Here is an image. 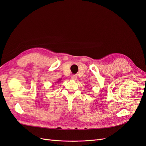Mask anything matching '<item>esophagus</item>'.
<instances>
[{
  "mask_svg": "<svg viewBox=\"0 0 146 146\" xmlns=\"http://www.w3.org/2000/svg\"><path fill=\"white\" fill-rule=\"evenodd\" d=\"M77 77L76 75H72V76H71L72 80H77Z\"/></svg>",
  "mask_w": 146,
  "mask_h": 146,
  "instance_id": "obj_1",
  "label": "esophagus"
}]
</instances>
